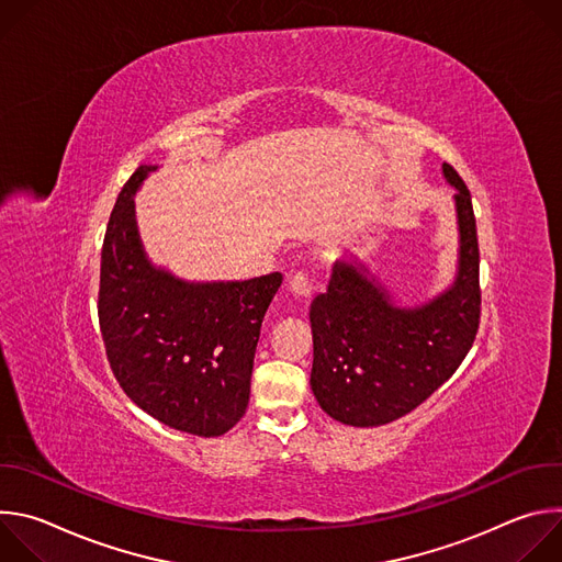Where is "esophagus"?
Listing matches in <instances>:
<instances>
[{"mask_svg": "<svg viewBox=\"0 0 562 562\" xmlns=\"http://www.w3.org/2000/svg\"><path fill=\"white\" fill-rule=\"evenodd\" d=\"M289 289L293 295L306 300L311 295V289H313V282H311V276L308 271H295L289 276Z\"/></svg>", "mask_w": 562, "mask_h": 562, "instance_id": "34e87169", "label": "esophagus"}]
</instances>
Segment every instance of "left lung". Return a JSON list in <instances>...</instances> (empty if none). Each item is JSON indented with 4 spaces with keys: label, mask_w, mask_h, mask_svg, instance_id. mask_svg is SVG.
Returning a JSON list of instances; mask_svg holds the SVG:
<instances>
[{
    "label": "left lung",
    "mask_w": 562,
    "mask_h": 562,
    "mask_svg": "<svg viewBox=\"0 0 562 562\" xmlns=\"http://www.w3.org/2000/svg\"><path fill=\"white\" fill-rule=\"evenodd\" d=\"M458 189L460 269L453 286L418 308L393 306L358 267L338 262L325 293L311 302V389L334 420L378 427L412 414L447 382L480 327V249L471 193L451 165Z\"/></svg>",
    "instance_id": "obj_1"
}]
</instances>
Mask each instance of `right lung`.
Here are the masks:
<instances>
[{
    "label": "right lung",
    "mask_w": 562,
    "mask_h": 562,
    "mask_svg": "<svg viewBox=\"0 0 562 562\" xmlns=\"http://www.w3.org/2000/svg\"><path fill=\"white\" fill-rule=\"evenodd\" d=\"M139 167L109 217L98 317L111 371L155 420L193 436H222L247 414L256 347L282 273L189 284L153 269L142 251L133 193Z\"/></svg>",
    "instance_id": "add662e5"
}]
</instances>
